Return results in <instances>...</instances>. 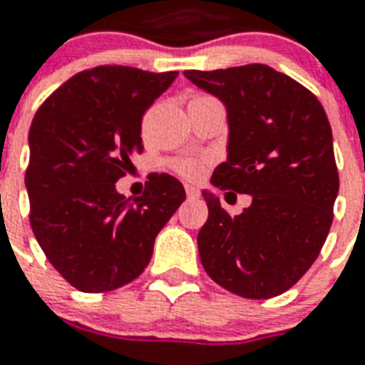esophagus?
I'll use <instances>...</instances> for the list:
<instances>
[{"label": "esophagus", "mask_w": 365, "mask_h": 365, "mask_svg": "<svg viewBox=\"0 0 365 365\" xmlns=\"http://www.w3.org/2000/svg\"><path fill=\"white\" fill-rule=\"evenodd\" d=\"M185 193H187V197H199V189L195 187V185L185 183Z\"/></svg>", "instance_id": "obj_1"}]
</instances>
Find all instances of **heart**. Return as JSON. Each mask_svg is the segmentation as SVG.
Segmentation results:
<instances>
[{"label":"heart","mask_w":365,"mask_h":365,"mask_svg":"<svg viewBox=\"0 0 365 365\" xmlns=\"http://www.w3.org/2000/svg\"><path fill=\"white\" fill-rule=\"evenodd\" d=\"M205 160L195 159V157H185V159H178L172 163L174 172H178L180 176L187 178V180H197V178L205 172Z\"/></svg>","instance_id":"1"}]
</instances>
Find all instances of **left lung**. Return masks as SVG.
<instances>
[{"instance_id": "8db88e82", "label": "left lung", "mask_w": 365, "mask_h": 365, "mask_svg": "<svg viewBox=\"0 0 365 365\" xmlns=\"http://www.w3.org/2000/svg\"><path fill=\"white\" fill-rule=\"evenodd\" d=\"M183 76L227 108V160L212 183L252 197L233 217L202 191V267L246 299L284 294L314 263L334 222L339 174L328 115L309 88L265 64Z\"/></svg>"}]
</instances>
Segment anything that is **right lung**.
Listing matches in <instances>:
<instances>
[{
    "label": "right lung",
    "instance_id": "obj_1",
    "mask_svg": "<svg viewBox=\"0 0 365 365\" xmlns=\"http://www.w3.org/2000/svg\"><path fill=\"white\" fill-rule=\"evenodd\" d=\"M176 77L128 66L79 71L31 121L24 178L31 231L79 292H111L140 277L155 237L185 200L168 174H151L132 202L115 189L132 155L143 151V113Z\"/></svg>",
    "mask_w": 365,
    "mask_h": 365
}]
</instances>
